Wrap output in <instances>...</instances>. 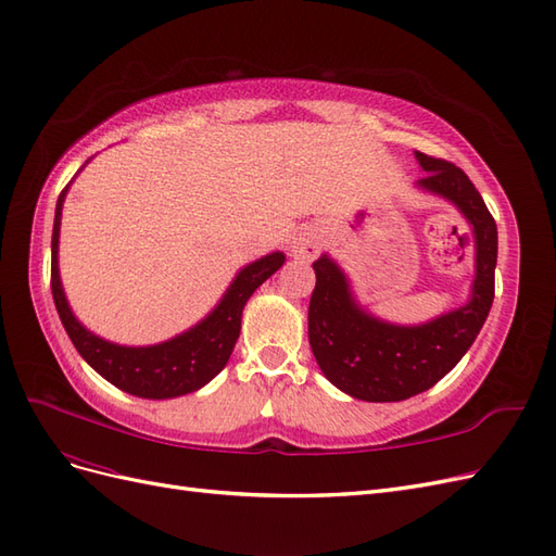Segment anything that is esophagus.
Returning a JSON list of instances; mask_svg holds the SVG:
<instances>
[{
  "mask_svg": "<svg viewBox=\"0 0 556 556\" xmlns=\"http://www.w3.org/2000/svg\"><path fill=\"white\" fill-rule=\"evenodd\" d=\"M324 242H326L324 240V232L319 228H312L309 226V228H303L293 237L291 251H293V256L300 258V261H312V258H316L321 253Z\"/></svg>",
  "mask_w": 556,
  "mask_h": 556,
  "instance_id": "1",
  "label": "esophagus"
}]
</instances>
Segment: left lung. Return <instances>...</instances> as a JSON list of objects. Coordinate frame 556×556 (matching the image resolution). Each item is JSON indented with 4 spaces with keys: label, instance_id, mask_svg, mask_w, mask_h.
Segmentation results:
<instances>
[{
    "label": "left lung",
    "instance_id": "left-lung-1",
    "mask_svg": "<svg viewBox=\"0 0 556 556\" xmlns=\"http://www.w3.org/2000/svg\"><path fill=\"white\" fill-rule=\"evenodd\" d=\"M426 172L415 184L424 193L452 202L475 237V279L466 305L435 319L401 326L358 305L344 269L328 253L314 261L309 300V346L330 384L368 403L407 401L445 377L482 330L494 303L498 256L496 220L464 169L415 151Z\"/></svg>",
    "mask_w": 556,
    "mask_h": 556
}]
</instances>
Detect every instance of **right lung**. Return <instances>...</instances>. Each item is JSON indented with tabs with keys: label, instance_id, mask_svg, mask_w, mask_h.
Listing matches in <instances>:
<instances>
[{
	"label": "right lung",
	"instance_id": "1",
	"mask_svg": "<svg viewBox=\"0 0 556 556\" xmlns=\"http://www.w3.org/2000/svg\"><path fill=\"white\" fill-rule=\"evenodd\" d=\"M70 184L62 190L55 204L53 220V242H51V291L60 321L65 326L76 352L86 358L88 366L100 372L106 382L118 387L125 393L139 395V399L165 401L177 395L193 393L226 368L232 354L235 342L240 338L242 312L247 300L253 295L265 279L273 277L287 261L281 251H273L267 256L244 265L235 275L232 283L218 305L198 321L193 328L184 330L172 340L149 344V346H125L109 342L90 332L76 319L65 289H62L58 249H60V220L62 204H65Z\"/></svg>",
	"mask_w": 556,
	"mask_h": 556
}]
</instances>
